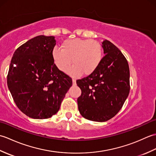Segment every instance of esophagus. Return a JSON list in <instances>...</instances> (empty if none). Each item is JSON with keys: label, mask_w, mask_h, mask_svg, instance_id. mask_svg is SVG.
Masks as SVG:
<instances>
[{"label": "esophagus", "mask_w": 156, "mask_h": 156, "mask_svg": "<svg viewBox=\"0 0 156 156\" xmlns=\"http://www.w3.org/2000/svg\"><path fill=\"white\" fill-rule=\"evenodd\" d=\"M72 83H73V85H76V80H75V79H72Z\"/></svg>", "instance_id": "esophagus-1"}]
</instances>
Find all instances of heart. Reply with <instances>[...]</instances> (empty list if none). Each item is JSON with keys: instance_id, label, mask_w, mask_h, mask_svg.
Listing matches in <instances>:
<instances>
[{"instance_id": "obj_1", "label": "heart", "mask_w": 156, "mask_h": 156, "mask_svg": "<svg viewBox=\"0 0 156 156\" xmlns=\"http://www.w3.org/2000/svg\"><path fill=\"white\" fill-rule=\"evenodd\" d=\"M52 58L59 70L66 72L72 64L69 73L73 76L92 74L100 65L102 58L101 45L93 39L80 38L66 39L61 44V49L52 50Z\"/></svg>"}]
</instances>
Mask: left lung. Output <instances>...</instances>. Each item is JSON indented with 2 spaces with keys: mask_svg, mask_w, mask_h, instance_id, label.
<instances>
[{
  "mask_svg": "<svg viewBox=\"0 0 156 156\" xmlns=\"http://www.w3.org/2000/svg\"><path fill=\"white\" fill-rule=\"evenodd\" d=\"M105 55L92 74L76 80L82 94L78 110L90 121L105 122L121 110L129 90V68L122 52L107 39L102 43Z\"/></svg>",
  "mask_w": 156,
  "mask_h": 156,
  "instance_id": "1",
  "label": "left lung"
}]
</instances>
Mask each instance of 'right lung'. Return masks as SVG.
Wrapping results in <instances>:
<instances>
[{
  "instance_id": "1",
  "label": "right lung",
  "mask_w": 156,
  "mask_h": 156,
  "mask_svg": "<svg viewBox=\"0 0 156 156\" xmlns=\"http://www.w3.org/2000/svg\"><path fill=\"white\" fill-rule=\"evenodd\" d=\"M54 36L39 35L16 49L7 85L16 105L29 117L48 119L57 113L72 78L56 67L52 58Z\"/></svg>"
}]
</instances>
